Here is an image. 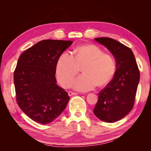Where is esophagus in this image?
Masks as SVG:
<instances>
[{
    "mask_svg": "<svg viewBox=\"0 0 151 151\" xmlns=\"http://www.w3.org/2000/svg\"><path fill=\"white\" fill-rule=\"evenodd\" d=\"M76 94H78V93H75V92H72V91H69V92H68V95H69V96L76 95Z\"/></svg>",
    "mask_w": 151,
    "mask_h": 151,
    "instance_id": "34e87169",
    "label": "esophagus"
}]
</instances>
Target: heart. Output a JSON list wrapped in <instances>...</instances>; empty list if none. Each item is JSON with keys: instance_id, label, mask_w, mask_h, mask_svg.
<instances>
[{"instance_id": "1", "label": "heart", "mask_w": 151, "mask_h": 151, "mask_svg": "<svg viewBox=\"0 0 151 151\" xmlns=\"http://www.w3.org/2000/svg\"><path fill=\"white\" fill-rule=\"evenodd\" d=\"M82 67L83 75L73 82V86L77 91H87L97 85L102 86L108 84L115 74L116 64L112 55L103 53L96 45L79 46L73 55L64 52L58 58L56 67L58 83L63 87H69Z\"/></svg>"}]
</instances>
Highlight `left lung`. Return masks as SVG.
Listing matches in <instances>:
<instances>
[{"mask_svg":"<svg viewBox=\"0 0 151 151\" xmlns=\"http://www.w3.org/2000/svg\"><path fill=\"white\" fill-rule=\"evenodd\" d=\"M94 40L106 47L114 56L116 70L113 78L99 92L93 112L101 121L114 122L124 118L133 108L140 72L131 48L111 38Z\"/></svg>","mask_w":151,"mask_h":151,"instance_id":"8db88e82","label":"left lung"}]
</instances>
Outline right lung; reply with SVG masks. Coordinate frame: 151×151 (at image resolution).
I'll return each instance as SVG.
<instances>
[{
  "mask_svg": "<svg viewBox=\"0 0 151 151\" xmlns=\"http://www.w3.org/2000/svg\"><path fill=\"white\" fill-rule=\"evenodd\" d=\"M70 40H43L22 53L14 73L17 102L32 121L52 122L65 109L70 97L57 85L58 58Z\"/></svg>",
  "mask_w": 151,
  "mask_h": 151,
  "instance_id": "1",
  "label": "right lung"
}]
</instances>
